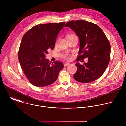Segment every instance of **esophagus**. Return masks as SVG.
Returning <instances> with one entry per match:
<instances>
[{
  "label": "esophagus",
  "mask_w": 126,
  "mask_h": 126,
  "mask_svg": "<svg viewBox=\"0 0 126 126\" xmlns=\"http://www.w3.org/2000/svg\"><path fill=\"white\" fill-rule=\"evenodd\" d=\"M69 65V63H65V64H64V67H66V66H67Z\"/></svg>",
  "instance_id": "34e87169"
}]
</instances>
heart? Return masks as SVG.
Segmentation results:
<instances>
[{
  "mask_svg": "<svg viewBox=\"0 0 126 126\" xmlns=\"http://www.w3.org/2000/svg\"><path fill=\"white\" fill-rule=\"evenodd\" d=\"M71 35H69V36H71ZM63 58H64L65 59L67 60H71V57H70L69 55H68V54H65V55H63Z\"/></svg>",
  "mask_w": 126,
  "mask_h": 126,
  "instance_id": "obj_1",
  "label": "heart"
}]
</instances>
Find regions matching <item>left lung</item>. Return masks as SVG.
Instances as JSON below:
<instances>
[{"instance_id":"obj_1","label":"left lung","mask_w":126,"mask_h":126,"mask_svg":"<svg viewBox=\"0 0 126 126\" xmlns=\"http://www.w3.org/2000/svg\"><path fill=\"white\" fill-rule=\"evenodd\" d=\"M65 27H70L77 35L80 47L77 61L85 58L88 62L76 63L74 79L81 83H90L100 78L110 60L111 45L102 29L97 24L83 20L71 21Z\"/></svg>"}]
</instances>
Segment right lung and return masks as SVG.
<instances>
[{
  "instance_id": "1",
  "label": "right lung",
  "mask_w": 126,
  "mask_h": 126,
  "mask_svg": "<svg viewBox=\"0 0 126 126\" xmlns=\"http://www.w3.org/2000/svg\"><path fill=\"white\" fill-rule=\"evenodd\" d=\"M65 22L35 25L24 35L20 43L18 59L25 76L31 84L44 87L54 83L64 68L59 61L45 59L48 50L54 49L56 39Z\"/></svg>"
}]
</instances>
